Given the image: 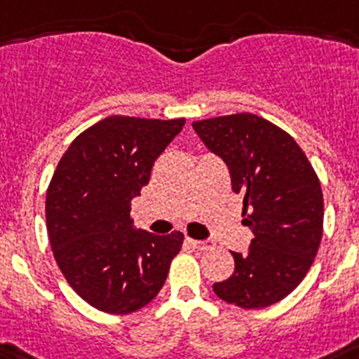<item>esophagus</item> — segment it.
Segmentation results:
<instances>
[{"mask_svg":"<svg viewBox=\"0 0 359 359\" xmlns=\"http://www.w3.org/2000/svg\"><path fill=\"white\" fill-rule=\"evenodd\" d=\"M188 244L193 245L195 249H198V251H210V249H213V242H210V240L188 238Z\"/></svg>","mask_w":359,"mask_h":359,"instance_id":"obj_1","label":"esophagus"}]
</instances>
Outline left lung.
I'll return each instance as SVG.
<instances>
[{
	"mask_svg": "<svg viewBox=\"0 0 359 359\" xmlns=\"http://www.w3.org/2000/svg\"><path fill=\"white\" fill-rule=\"evenodd\" d=\"M193 130L222 157L242 224L253 231L245 255L231 253L235 273L213 283L218 298L242 309L283 300L305 278L323 235V193L304 149L282 128L255 114L195 121Z\"/></svg>",
	"mask_w": 359,
	"mask_h": 359,
	"instance_id": "obj_1",
	"label": "left lung"
}]
</instances>
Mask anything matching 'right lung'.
<instances>
[{
    "label": "right lung",
    "mask_w": 359,
    "mask_h": 359,
    "mask_svg": "<svg viewBox=\"0 0 359 359\" xmlns=\"http://www.w3.org/2000/svg\"><path fill=\"white\" fill-rule=\"evenodd\" d=\"M186 119L111 115L72 141L46 189V231L70 287L95 309L130 314L166 282L184 235L132 229L130 202Z\"/></svg>",
    "instance_id": "add662e5"
}]
</instances>
